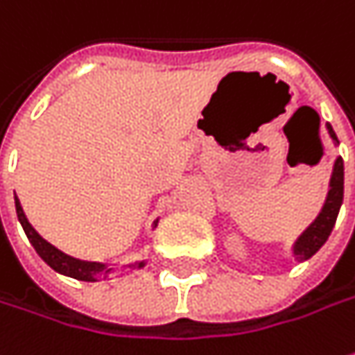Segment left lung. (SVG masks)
Wrapping results in <instances>:
<instances>
[{"label": "left lung", "mask_w": 355, "mask_h": 355, "mask_svg": "<svg viewBox=\"0 0 355 355\" xmlns=\"http://www.w3.org/2000/svg\"><path fill=\"white\" fill-rule=\"evenodd\" d=\"M326 131H328L330 139L334 141V145H338L340 141H338L336 133H334V129H332L330 123H326ZM342 200H344V161H342V157H336L322 210L314 218V222H312L311 226L306 227L297 238V241L293 243V250L291 251H293V257L297 261L300 263L311 259L312 255L326 243L332 227L336 224Z\"/></svg>", "instance_id": "obj_1"}]
</instances>
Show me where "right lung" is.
I'll return each mask as SVG.
<instances>
[{
	"instance_id": "add662e5",
	"label": "right lung",
	"mask_w": 355,
	"mask_h": 355,
	"mask_svg": "<svg viewBox=\"0 0 355 355\" xmlns=\"http://www.w3.org/2000/svg\"><path fill=\"white\" fill-rule=\"evenodd\" d=\"M15 210H17L19 224L25 230V234H27V238L31 241V245L35 248V251L39 253V257H41L51 269H55L56 273L72 277V279H78V281H86V283H96V281H100V277H105L107 273H116L117 271V267H107V263L76 259V257H72V255H68L64 251H60L58 248H55L53 243H49V241L29 224V220H27V216L23 212V206H21V202H19L17 196H15ZM157 224H159V218L153 222V227H157ZM145 263L147 261H135L129 263L125 267H128L129 271H135V269L145 267Z\"/></svg>"
}]
</instances>
